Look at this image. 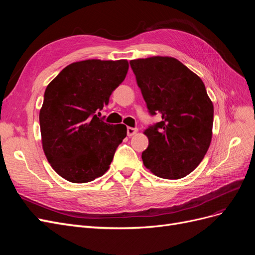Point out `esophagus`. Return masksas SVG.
<instances>
[{"label": "esophagus", "mask_w": 255, "mask_h": 255, "mask_svg": "<svg viewBox=\"0 0 255 255\" xmlns=\"http://www.w3.org/2000/svg\"><path fill=\"white\" fill-rule=\"evenodd\" d=\"M127 132H128V136H129V137H132V136H134L137 132H138V128H127Z\"/></svg>", "instance_id": "34e87169"}]
</instances>
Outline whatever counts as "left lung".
<instances>
[{
	"instance_id": "left-lung-1",
	"label": "left lung",
	"mask_w": 255,
	"mask_h": 255,
	"mask_svg": "<svg viewBox=\"0 0 255 255\" xmlns=\"http://www.w3.org/2000/svg\"><path fill=\"white\" fill-rule=\"evenodd\" d=\"M152 115L161 121L144 129L146 169L161 179L188 175L204 158L213 136L214 105L204 83L176 58L152 56L129 61Z\"/></svg>"
}]
</instances>
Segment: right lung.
Listing matches in <instances>:
<instances>
[{"label": "right lung", "mask_w": 255, "mask_h": 255, "mask_svg": "<svg viewBox=\"0 0 255 255\" xmlns=\"http://www.w3.org/2000/svg\"><path fill=\"white\" fill-rule=\"evenodd\" d=\"M128 70L127 59L75 61L47 86L39 113L42 149L65 180L87 183L110 169L127 127L111 126L96 114L109 104Z\"/></svg>", "instance_id": "right-lung-1"}]
</instances>
